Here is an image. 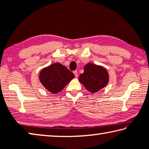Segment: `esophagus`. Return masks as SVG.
Listing matches in <instances>:
<instances>
[{
    "instance_id": "34e87169",
    "label": "esophagus",
    "mask_w": 149,
    "mask_h": 149,
    "mask_svg": "<svg viewBox=\"0 0 149 149\" xmlns=\"http://www.w3.org/2000/svg\"><path fill=\"white\" fill-rule=\"evenodd\" d=\"M74 75H75V77H77V75H78V74H77V71H74Z\"/></svg>"
}]
</instances>
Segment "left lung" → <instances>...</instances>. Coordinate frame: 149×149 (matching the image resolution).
Returning a JSON list of instances; mask_svg holds the SVG:
<instances>
[{
	"label": "left lung",
	"instance_id": "1",
	"mask_svg": "<svg viewBox=\"0 0 149 149\" xmlns=\"http://www.w3.org/2000/svg\"><path fill=\"white\" fill-rule=\"evenodd\" d=\"M84 72L80 74L79 81L91 93H96L107 85L109 74L105 68L92 63L84 66Z\"/></svg>",
	"mask_w": 149,
	"mask_h": 149
}]
</instances>
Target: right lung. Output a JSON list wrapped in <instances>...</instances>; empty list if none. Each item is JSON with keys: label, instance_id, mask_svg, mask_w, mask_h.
<instances>
[{"label": "right lung", "instance_id": "add662e5", "mask_svg": "<svg viewBox=\"0 0 149 149\" xmlns=\"http://www.w3.org/2000/svg\"><path fill=\"white\" fill-rule=\"evenodd\" d=\"M74 77V74L62 64L54 63L42 69L39 81L46 90L55 94L61 92Z\"/></svg>", "mask_w": 149, "mask_h": 149}]
</instances>
